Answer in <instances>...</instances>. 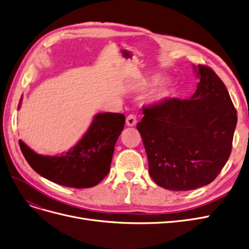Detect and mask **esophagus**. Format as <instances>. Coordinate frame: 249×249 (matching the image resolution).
<instances>
[{
  "label": "esophagus",
  "mask_w": 249,
  "mask_h": 249,
  "mask_svg": "<svg viewBox=\"0 0 249 249\" xmlns=\"http://www.w3.org/2000/svg\"><path fill=\"white\" fill-rule=\"evenodd\" d=\"M125 123H126V125H128V126L136 125V124H137V117H136V115H134V114L128 115L126 117Z\"/></svg>",
  "instance_id": "obj_1"
}]
</instances>
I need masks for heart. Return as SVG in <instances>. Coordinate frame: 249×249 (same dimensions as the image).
Segmentation results:
<instances>
[{
    "instance_id": "1",
    "label": "heart",
    "mask_w": 249,
    "mask_h": 249,
    "mask_svg": "<svg viewBox=\"0 0 249 249\" xmlns=\"http://www.w3.org/2000/svg\"><path fill=\"white\" fill-rule=\"evenodd\" d=\"M161 81H163V77L160 76V75H158V74H155V75H153V76L151 77L150 83H151L152 85H156V84H158V83H160ZM172 93H173V88H172V86L162 87L161 89H159V90L156 92V94L154 95V101H155V102L163 101L164 99H166Z\"/></svg>"
}]
</instances>
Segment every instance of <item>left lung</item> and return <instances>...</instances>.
Returning a JSON list of instances; mask_svg holds the SVG:
<instances>
[{"label":"left lung","mask_w":249,"mask_h":249,"mask_svg":"<svg viewBox=\"0 0 249 249\" xmlns=\"http://www.w3.org/2000/svg\"><path fill=\"white\" fill-rule=\"evenodd\" d=\"M199 78L187 100L166 98L143 108L138 123L152 180L167 190L189 191L212 183L228 161L237 112L212 68L193 65Z\"/></svg>","instance_id":"1"}]
</instances>
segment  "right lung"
<instances>
[{"label":"right lung","instance_id":"obj_1","mask_svg":"<svg viewBox=\"0 0 249 249\" xmlns=\"http://www.w3.org/2000/svg\"><path fill=\"white\" fill-rule=\"evenodd\" d=\"M22 97L18 104L20 109ZM122 113H98L90 127L73 147L60 156L41 155L24 142L19 145L34 171L58 185L71 188H91L100 183L110 171L114 145L124 126Z\"/></svg>","mask_w":249,"mask_h":249}]
</instances>
